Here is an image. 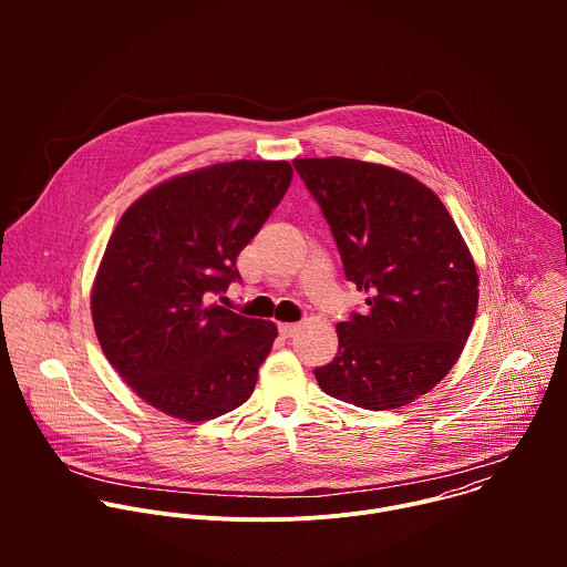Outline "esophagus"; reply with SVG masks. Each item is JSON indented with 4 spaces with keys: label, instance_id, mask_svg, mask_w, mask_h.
<instances>
[{
    "label": "esophagus",
    "instance_id": "esophagus-1",
    "mask_svg": "<svg viewBox=\"0 0 567 567\" xmlns=\"http://www.w3.org/2000/svg\"><path fill=\"white\" fill-rule=\"evenodd\" d=\"M298 330H300L298 322H280V326H278V332H280L285 339L296 337V332H298Z\"/></svg>",
    "mask_w": 567,
    "mask_h": 567
}]
</instances>
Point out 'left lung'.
<instances>
[{
	"mask_svg": "<svg viewBox=\"0 0 567 567\" xmlns=\"http://www.w3.org/2000/svg\"><path fill=\"white\" fill-rule=\"evenodd\" d=\"M365 311L339 322V352L316 368L330 396L368 411L406 406L455 365L477 311V274L440 197L365 161L296 158Z\"/></svg>",
	"mask_w": 567,
	"mask_h": 567,
	"instance_id": "left-lung-1",
	"label": "left lung"
}]
</instances>
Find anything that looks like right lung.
I'll use <instances>...</instances> for the list:
<instances>
[{
	"mask_svg": "<svg viewBox=\"0 0 567 567\" xmlns=\"http://www.w3.org/2000/svg\"><path fill=\"white\" fill-rule=\"evenodd\" d=\"M291 177L287 161H230L158 184L123 213L92 318L107 361L156 411L204 422L251 396L278 330L210 300L241 280L237 256Z\"/></svg>",
	"mask_w": 567,
	"mask_h": 567,
	"instance_id": "add662e5",
	"label": "right lung"
}]
</instances>
